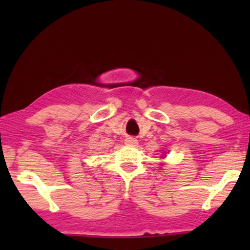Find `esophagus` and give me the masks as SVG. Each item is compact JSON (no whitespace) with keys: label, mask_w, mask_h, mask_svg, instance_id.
<instances>
[{"label":"esophagus","mask_w":250,"mask_h":250,"mask_svg":"<svg viewBox=\"0 0 250 250\" xmlns=\"http://www.w3.org/2000/svg\"><path fill=\"white\" fill-rule=\"evenodd\" d=\"M125 143L126 146H138V140L135 138H132V137H130V138H126L125 139Z\"/></svg>","instance_id":"34e87169"}]
</instances>
